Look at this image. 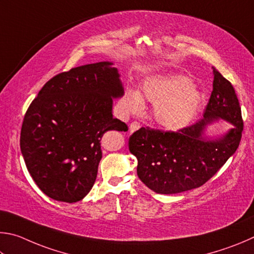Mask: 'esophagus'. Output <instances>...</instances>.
<instances>
[{
	"label": "esophagus",
	"mask_w": 254,
	"mask_h": 254,
	"mask_svg": "<svg viewBox=\"0 0 254 254\" xmlns=\"http://www.w3.org/2000/svg\"><path fill=\"white\" fill-rule=\"evenodd\" d=\"M139 128H140V124L138 122L131 123L130 126H129V132H134L136 130H138Z\"/></svg>",
	"instance_id": "1"
}]
</instances>
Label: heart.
I'll use <instances>...</instances> for the list:
<instances>
[{
    "mask_svg": "<svg viewBox=\"0 0 254 254\" xmlns=\"http://www.w3.org/2000/svg\"><path fill=\"white\" fill-rule=\"evenodd\" d=\"M144 100L154 104L155 122L164 129L177 131L189 126L201 107L203 95L183 74H159L145 80L141 92L125 91L123 106L129 114H140Z\"/></svg>",
    "mask_w": 254,
    "mask_h": 254,
    "instance_id": "heart-1",
    "label": "heart"
}]
</instances>
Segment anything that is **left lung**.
I'll return each mask as SVG.
<instances>
[{
  "label": "left lung",
  "mask_w": 254,
  "mask_h": 254,
  "mask_svg": "<svg viewBox=\"0 0 254 254\" xmlns=\"http://www.w3.org/2000/svg\"><path fill=\"white\" fill-rule=\"evenodd\" d=\"M213 91L203 118L177 132L140 128L129 137V152L138 159L139 180L158 194L197 189L211 179L238 149L243 120L232 84L213 68ZM217 120L233 127L220 136L206 129Z\"/></svg>",
  "instance_id": "8db88e82"
}]
</instances>
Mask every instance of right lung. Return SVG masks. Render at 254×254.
<instances>
[{
    "label": "right lung",
    "instance_id": "1",
    "mask_svg": "<svg viewBox=\"0 0 254 254\" xmlns=\"http://www.w3.org/2000/svg\"><path fill=\"white\" fill-rule=\"evenodd\" d=\"M124 96L118 69L101 61L57 74L26 110L20 146L35 184L52 199L74 203L90 192L109 130L126 131L113 117Z\"/></svg>",
    "mask_w": 254,
    "mask_h": 254
}]
</instances>
